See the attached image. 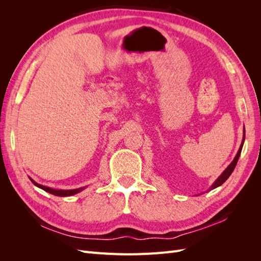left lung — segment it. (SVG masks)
I'll use <instances>...</instances> for the list:
<instances>
[{"label": "left lung", "mask_w": 261, "mask_h": 261, "mask_svg": "<svg viewBox=\"0 0 261 261\" xmlns=\"http://www.w3.org/2000/svg\"><path fill=\"white\" fill-rule=\"evenodd\" d=\"M244 140H245V129H244V136H243V140H242V144H241V147H240V149H239V151H238V154L235 155V158H234V160L231 162V164L228 165V167L224 170V172L222 173V174H221L218 178H217V180L215 181V183H213L212 185H211V187L209 188L210 191L211 189H215V188H217V187H219V186H221L222 185L224 181L230 177V175L232 174V172L234 171V169H235V167H236V163H238V161H239V158H240V155H241V152H242V148H243V145H244Z\"/></svg>", "instance_id": "1"}]
</instances>
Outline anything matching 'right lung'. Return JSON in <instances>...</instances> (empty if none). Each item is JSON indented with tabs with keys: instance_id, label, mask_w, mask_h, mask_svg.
Segmentation results:
<instances>
[{
	"instance_id": "add662e5",
	"label": "right lung",
	"mask_w": 261,
	"mask_h": 261,
	"mask_svg": "<svg viewBox=\"0 0 261 261\" xmlns=\"http://www.w3.org/2000/svg\"><path fill=\"white\" fill-rule=\"evenodd\" d=\"M29 178H30V177H29ZM30 180L33 181L34 185H36L37 187L41 188V189H43V191L48 192V193H50V194H52V195H55V196H60V197H67V196H72V195H75V194H77V193L82 192L83 189H85V187L76 188V189H67V191H64V189H53V188L46 187V186H43V185H40V184L36 183V181H35L33 178H30Z\"/></svg>"
}]
</instances>
